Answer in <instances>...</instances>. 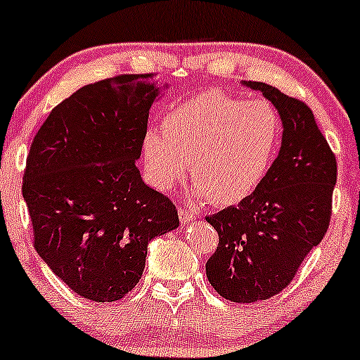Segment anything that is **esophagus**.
<instances>
[{"instance_id":"1","label":"esophagus","mask_w":360,"mask_h":360,"mask_svg":"<svg viewBox=\"0 0 360 360\" xmlns=\"http://www.w3.org/2000/svg\"><path fill=\"white\" fill-rule=\"evenodd\" d=\"M197 216H199V214H197L195 211L187 210V207H180V219H181V223H192V221H195Z\"/></svg>"}]
</instances>
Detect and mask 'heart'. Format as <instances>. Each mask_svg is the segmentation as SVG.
<instances>
[{
    "mask_svg": "<svg viewBox=\"0 0 360 360\" xmlns=\"http://www.w3.org/2000/svg\"><path fill=\"white\" fill-rule=\"evenodd\" d=\"M280 141L281 118L271 103L207 91L179 104L166 118L165 134L148 130L142 153L161 191H173L191 163L195 195L233 206L268 175Z\"/></svg>",
    "mask_w": 360,
    "mask_h": 360,
    "instance_id": "heart-1",
    "label": "heart"
}]
</instances>
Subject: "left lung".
I'll use <instances>...</instances> for the list:
<instances>
[{"label":"left lung","instance_id":"left-lung-1","mask_svg":"<svg viewBox=\"0 0 360 360\" xmlns=\"http://www.w3.org/2000/svg\"><path fill=\"white\" fill-rule=\"evenodd\" d=\"M242 84L278 110L281 148L252 195L206 218L219 237L206 274L223 299L250 304L280 293L323 240L331 218L336 160L305 103L268 84Z\"/></svg>","mask_w":360,"mask_h":360}]
</instances>
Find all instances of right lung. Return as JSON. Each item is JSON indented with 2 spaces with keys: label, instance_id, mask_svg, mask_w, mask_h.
<instances>
[{
  "label": "right lung",
  "instance_id": "1",
  "mask_svg": "<svg viewBox=\"0 0 360 360\" xmlns=\"http://www.w3.org/2000/svg\"><path fill=\"white\" fill-rule=\"evenodd\" d=\"M160 92L153 73L89 84L58 104L30 146L22 194L34 247L84 299L125 297L148 243L180 225L175 204L135 166Z\"/></svg>",
  "mask_w": 360,
  "mask_h": 360
}]
</instances>
